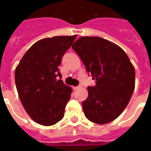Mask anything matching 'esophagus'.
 <instances>
[{
    "instance_id": "esophagus-1",
    "label": "esophagus",
    "mask_w": 151,
    "mask_h": 151,
    "mask_svg": "<svg viewBox=\"0 0 151 151\" xmlns=\"http://www.w3.org/2000/svg\"><path fill=\"white\" fill-rule=\"evenodd\" d=\"M81 88V85H78V86H76V87H73V89L76 90V89H78V88Z\"/></svg>"
}]
</instances>
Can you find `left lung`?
Listing matches in <instances>:
<instances>
[{
  "label": "left lung",
  "instance_id": "left-lung-1",
  "mask_svg": "<svg viewBox=\"0 0 151 151\" xmlns=\"http://www.w3.org/2000/svg\"><path fill=\"white\" fill-rule=\"evenodd\" d=\"M72 48L96 80L87 88L82 102L85 117L103 124L112 122L126 107L135 88V69L129 56L117 45L99 37H82Z\"/></svg>",
  "mask_w": 151,
  "mask_h": 151
}]
</instances>
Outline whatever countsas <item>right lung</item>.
<instances>
[{"instance_id":"1","label":"right lung","mask_w":151,"mask_h":151,"mask_svg":"<svg viewBox=\"0 0 151 151\" xmlns=\"http://www.w3.org/2000/svg\"><path fill=\"white\" fill-rule=\"evenodd\" d=\"M77 37L59 36L40 40L25 53L15 69L19 96L29 116L49 126L63 119L72 89L63 83L59 66Z\"/></svg>"}]
</instances>
